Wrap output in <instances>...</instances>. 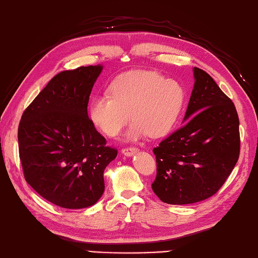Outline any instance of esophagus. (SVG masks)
Segmentation results:
<instances>
[{
	"label": "esophagus",
	"mask_w": 258,
	"mask_h": 258,
	"mask_svg": "<svg viewBox=\"0 0 258 258\" xmlns=\"http://www.w3.org/2000/svg\"><path fill=\"white\" fill-rule=\"evenodd\" d=\"M121 152L124 154V156L131 157V156H133V154L138 152V149L134 148V147H127V148H123L122 150H121Z\"/></svg>",
	"instance_id": "obj_1"
}]
</instances>
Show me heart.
Here are the masks:
<instances>
[{"label": "heart", "instance_id": "b5f03b06", "mask_svg": "<svg viewBox=\"0 0 258 258\" xmlns=\"http://www.w3.org/2000/svg\"><path fill=\"white\" fill-rule=\"evenodd\" d=\"M109 97L90 101L91 124L107 137H116L131 119L128 140L146 135L153 138L170 133L184 105L185 93L174 79L152 71H133L119 76L109 87Z\"/></svg>", "mask_w": 258, "mask_h": 258}]
</instances>
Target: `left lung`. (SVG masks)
Returning a JSON list of instances; mask_svg holds the SVG:
<instances>
[{
    "mask_svg": "<svg viewBox=\"0 0 258 258\" xmlns=\"http://www.w3.org/2000/svg\"><path fill=\"white\" fill-rule=\"evenodd\" d=\"M194 87L180 129L153 149L152 190L168 204H191L220 190L239 156V121L233 101L208 73L193 68Z\"/></svg>",
    "mask_w": 258,
    "mask_h": 258,
    "instance_id": "8db88e82",
    "label": "left lung"
}]
</instances>
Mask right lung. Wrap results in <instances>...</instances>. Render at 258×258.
I'll return each mask as SVG.
<instances>
[{
  "instance_id": "1",
  "label": "right lung",
  "mask_w": 258,
  "mask_h": 258,
  "mask_svg": "<svg viewBox=\"0 0 258 258\" xmlns=\"http://www.w3.org/2000/svg\"><path fill=\"white\" fill-rule=\"evenodd\" d=\"M101 71L96 65L57 74L22 114L17 138L25 180L57 207L94 205L105 191L104 171L117 157L87 112Z\"/></svg>"
}]
</instances>
